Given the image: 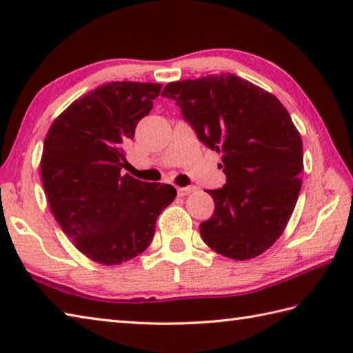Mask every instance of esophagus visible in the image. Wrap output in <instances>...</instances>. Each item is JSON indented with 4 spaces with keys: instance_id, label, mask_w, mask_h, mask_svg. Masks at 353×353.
<instances>
[{
    "instance_id": "1",
    "label": "esophagus",
    "mask_w": 353,
    "mask_h": 353,
    "mask_svg": "<svg viewBox=\"0 0 353 353\" xmlns=\"http://www.w3.org/2000/svg\"><path fill=\"white\" fill-rule=\"evenodd\" d=\"M193 191H196V187H181V188H177V196H187V194H190V193H193Z\"/></svg>"
}]
</instances>
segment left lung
Listing matches in <instances>:
<instances>
[{
	"mask_svg": "<svg viewBox=\"0 0 353 353\" xmlns=\"http://www.w3.org/2000/svg\"><path fill=\"white\" fill-rule=\"evenodd\" d=\"M162 97L176 101L201 143L223 154L225 185L207 191L214 212L199 225L202 240L234 260L263 254L282 235L302 187V140L288 110L230 73L170 82Z\"/></svg>",
	"mask_w": 353,
	"mask_h": 353,
	"instance_id": "left-lung-1",
	"label": "left lung"
}]
</instances>
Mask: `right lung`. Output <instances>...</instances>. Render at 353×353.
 I'll return each instance as SVG.
<instances>
[{
    "label": "right lung",
    "mask_w": 353,
    "mask_h": 353,
    "mask_svg": "<svg viewBox=\"0 0 353 353\" xmlns=\"http://www.w3.org/2000/svg\"><path fill=\"white\" fill-rule=\"evenodd\" d=\"M160 88L104 83L76 99L45 137L40 171L48 204L74 246L97 263L119 265L141 254L177 194L171 185L121 176L124 145Z\"/></svg>",
    "instance_id": "add662e5"
}]
</instances>
